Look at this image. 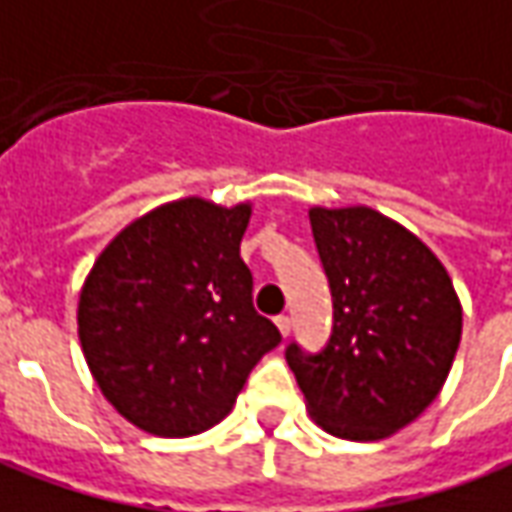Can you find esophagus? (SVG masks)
Here are the masks:
<instances>
[{"label": "esophagus", "instance_id": "34e87169", "mask_svg": "<svg viewBox=\"0 0 512 512\" xmlns=\"http://www.w3.org/2000/svg\"><path fill=\"white\" fill-rule=\"evenodd\" d=\"M274 325L280 328V333H283V339H285V336H288V333H291V319H288V316H277V319H274Z\"/></svg>", "mask_w": 512, "mask_h": 512}]
</instances>
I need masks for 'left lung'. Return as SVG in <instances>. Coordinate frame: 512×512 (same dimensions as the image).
I'll use <instances>...</instances> for the list:
<instances>
[{"label": "left lung", "instance_id": "obj_1", "mask_svg": "<svg viewBox=\"0 0 512 512\" xmlns=\"http://www.w3.org/2000/svg\"><path fill=\"white\" fill-rule=\"evenodd\" d=\"M333 294L322 353L288 344L308 412L342 440H384L426 412L446 384L462 336V305L426 243L373 207H311Z\"/></svg>", "mask_w": 512, "mask_h": 512}]
</instances>
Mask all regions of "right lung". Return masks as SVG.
<instances>
[{"label":"right lung","instance_id":"add662e5","mask_svg":"<svg viewBox=\"0 0 512 512\" xmlns=\"http://www.w3.org/2000/svg\"><path fill=\"white\" fill-rule=\"evenodd\" d=\"M252 204L187 196L139 215L100 252L78 300L83 356L103 398L156 437L232 412L280 330L252 305L241 238Z\"/></svg>","mask_w":512,"mask_h":512}]
</instances>
